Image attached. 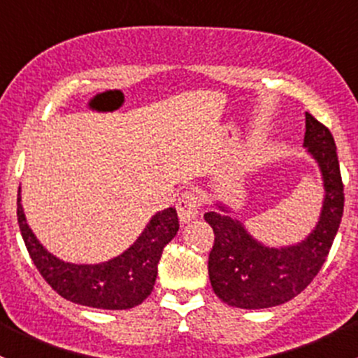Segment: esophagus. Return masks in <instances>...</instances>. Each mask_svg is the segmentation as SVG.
Listing matches in <instances>:
<instances>
[{
    "instance_id": "1",
    "label": "esophagus",
    "mask_w": 358,
    "mask_h": 358,
    "mask_svg": "<svg viewBox=\"0 0 358 358\" xmlns=\"http://www.w3.org/2000/svg\"><path fill=\"white\" fill-rule=\"evenodd\" d=\"M201 209V199L197 194L185 192L182 194L178 202H176V211H178V218L182 223L192 222L199 216Z\"/></svg>"
}]
</instances>
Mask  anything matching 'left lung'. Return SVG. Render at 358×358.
<instances>
[{"instance_id": "obj_1", "label": "left lung", "mask_w": 358, "mask_h": 358, "mask_svg": "<svg viewBox=\"0 0 358 358\" xmlns=\"http://www.w3.org/2000/svg\"><path fill=\"white\" fill-rule=\"evenodd\" d=\"M303 147L322 175L324 201L315 229L291 246H266L234 218L225 202L208 211L206 222L215 232L208 272L215 294L236 308L259 310L282 305L305 289L326 262L338 234L345 206L336 143L329 129L306 112Z\"/></svg>"}]
</instances>
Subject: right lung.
Listing matches in <instances>:
<instances>
[{
  "instance_id": "add662e5",
  "label": "right lung",
  "mask_w": 358,
  "mask_h": 358,
  "mask_svg": "<svg viewBox=\"0 0 358 358\" xmlns=\"http://www.w3.org/2000/svg\"><path fill=\"white\" fill-rule=\"evenodd\" d=\"M20 201L19 189L20 234L36 268L62 298L92 308L126 310L140 305L154 289L162 249L180 229L176 209H162L150 218L138 239L124 252L95 265H78L57 258L39 243L27 225Z\"/></svg>"
}]
</instances>
